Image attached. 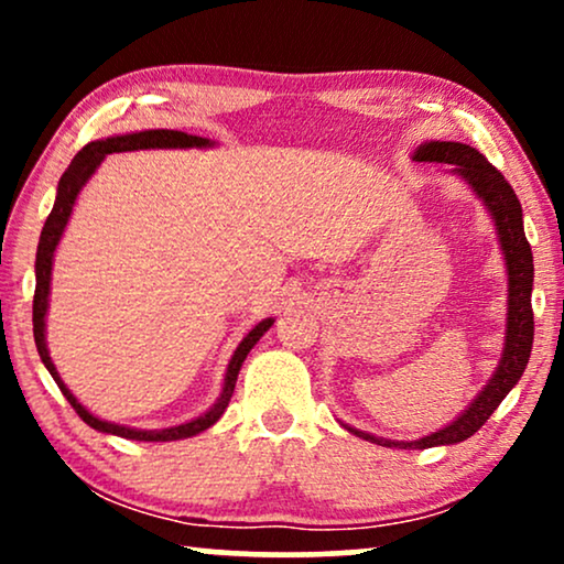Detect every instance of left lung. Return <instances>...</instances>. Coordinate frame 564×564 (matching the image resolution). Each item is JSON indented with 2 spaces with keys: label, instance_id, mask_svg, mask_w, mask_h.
I'll use <instances>...</instances> for the list:
<instances>
[{
  "label": "left lung",
  "instance_id": "8db88e82",
  "mask_svg": "<svg viewBox=\"0 0 564 564\" xmlns=\"http://www.w3.org/2000/svg\"><path fill=\"white\" fill-rule=\"evenodd\" d=\"M415 161H434V164H452V174L465 180L477 197L488 207L492 220H496L498 241L506 257L508 272V321H506V346L503 357L496 375L485 384L480 395L473 400V405L452 421L449 426L434 434L419 438V442H388V438H377L365 431L349 429L367 442L382 446H403V449H429V446L457 444L465 442L482 429V423L490 419L492 411L503 403V398L513 390V384L521 380L523 369L529 365L531 344H534V311H531V284H534V257H531V246L523 234L521 203L516 197L511 184L506 176L482 156L473 145L454 143V141H431L421 143L415 151Z\"/></svg>",
  "mask_w": 564,
  "mask_h": 564
}]
</instances>
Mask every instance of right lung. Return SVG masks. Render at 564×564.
Instances as JSON below:
<instances>
[{"instance_id": "right-lung-1", "label": "right lung", "mask_w": 564, "mask_h": 564, "mask_svg": "<svg viewBox=\"0 0 564 564\" xmlns=\"http://www.w3.org/2000/svg\"><path fill=\"white\" fill-rule=\"evenodd\" d=\"M205 145H213L207 138L199 135H189L182 133V130H141V133H128V135H112L105 138V141H91L84 145V149L76 153L72 164L61 176L58 182V192H56V203H53V210L45 220L43 234H41V243H37V253H35V297H33V334H35V346L37 354H41L45 369H48L53 380L64 392V398L72 403V408L79 413V419L84 423H89L91 429L102 431V434H115L122 438H135V442H176V438H187L195 436L199 431L210 429L215 421L226 413V408L230 403V395L236 390V380L238 372H241V365L246 359V354L253 349V344L259 341L261 336L272 328V318L261 321L259 326H253L238 349L230 357L228 372H226V382H223V392L210 411L197 415L195 421L182 423V426H172V429H161V431H141V429H128V426H118V423L102 421L97 415H91L87 408H84L79 400L72 395V390L66 388L64 380H61L56 367H53L48 346H45V311H48V292H51V267H53V251L64 236V228L68 223V215L74 210L76 197L91 174L97 172V166L102 164L107 153H122V151H138V149H205Z\"/></svg>"}]
</instances>
